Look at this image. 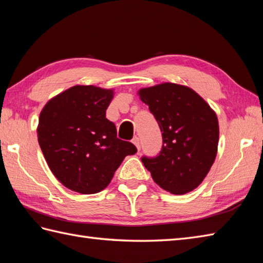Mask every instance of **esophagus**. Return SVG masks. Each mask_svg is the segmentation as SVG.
<instances>
[{
  "instance_id": "obj_1",
  "label": "esophagus",
  "mask_w": 263,
  "mask_h": 263,
  "mask_svg": "<svg viewBox=\"0 0 263 263\" xmlns=\"http://www.w3.org/2000/svg\"><path fill=\"white\" fill-rule=\"evenodd\" d=\"M132 143L135 144V146L137 147V149H138V152H140V140H139V138L138 137H136V138H133V140H132Z\"/></svg>"
}]
</instances>
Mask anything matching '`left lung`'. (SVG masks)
<instances>
[{
    "mask_svg": "<svg viewBox=\"0 0 263 263\" xmlns=\"http://www.w3.org/2000/svg\"><path fill=\"white\" fill-rule=\"evenodd\" d=\"M158 122L163 147L157 157H142L155 183L173 194L198 187L216 159L219 125L209 104L193 89L164 82L138 91Z\"/></svg>",
    "mask_w": 263,
    "mask_h": 263,
    "instance_id": "1",
    "label": "left lung"
}]
</instances>
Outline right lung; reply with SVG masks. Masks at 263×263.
I'll use <instances>...</instances> for the list:
<instances>
[{
  "instance_id": "obj_1",
  "label": "right lung",
  "mask_w": 263,
  "mask_h": 263,
  "mask_svg": "<svg viewBox=\"0 0 263 263\" xmlns=\"http://www.w3.org/2000/svg\"><path fill=\"white\" fill-rule=\"evenodd\" d=\"M113 96V89L78 85L49 99L41 111L38 143L54 176L72 191H103L123 159L137 153L106 119Z\"/></svg>"
}]
</instances>
